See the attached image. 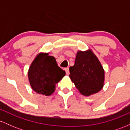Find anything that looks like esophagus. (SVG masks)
<instances>
[{"instance_id": "obj_1", "label": "esophagus", "mask_w": 130, "mask_h": 130, "mask_svg": "<svg viewBox=\"0 0 130 130\" xmlns=\"http://www.w3.org/2000/svg\"><path fill=\"white\" fill-rule=\"evenodd\" d=\"M65 71H66L67 74H69V73H70L69 68H65Z\"/></svg>"}]
</instances>
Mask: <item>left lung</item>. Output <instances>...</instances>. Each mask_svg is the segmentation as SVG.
<instances>
[{
  "label": "left lung",
  "instance_id": "left-lung-1",
  "mask_svg": "<svg viewBox=\"0 0 130 130\" xmlns=\"http://www.w3.org/2000/svg\"><path fill=\"white\" fill-rule=\"evenodd\" d=\"M69 77L82 95L90 96L102 89L104 71L92 51H77L74 65L70 67Z\"/></svg>",
  "mask_w": 130,
  "mask_h": 130
}]
</instances>
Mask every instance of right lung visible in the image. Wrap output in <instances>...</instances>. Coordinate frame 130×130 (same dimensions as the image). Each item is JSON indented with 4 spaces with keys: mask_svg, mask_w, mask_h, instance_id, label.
Returning a JSON list of instances; mask_svg holds the SVG:
<instances>
[{
    "mask_svg": "<svg viewBox=\"0 0 130 130\" xmlns=\"http://www.w3.org/2000/svg\"><path fill=\"white\" fill-rule=\"evenodd\" d=\"M65 75V71L57 65L56 59L48 53L36 56L28 71L32 89L37 93L49 96L54 93L56 85Z\"/></svg>",
    "mask_w": 130,
    "mask_h": 130,
    "instance_id": "1",
    "label": "right lung"
}]
</instances>
